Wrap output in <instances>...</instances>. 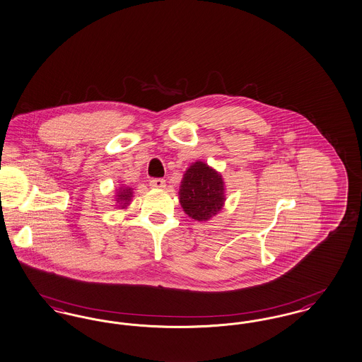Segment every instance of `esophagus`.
<instances>
[{"label": "esophagus", "mask_w": 362, "mask_h": 362, "mask_svg": "<svg viewBox=\"0 0 362 362\" xmlns=\"http://www.w3.org/2000/svg\"><path fill=\"white\" fill-rule=\"evenodd\" d=\"M150 187L153 188H165L166 187V181L163 178H151L150 180Z\"/></svg>", "instance_id": "1"}]
</instances>
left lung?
Segmentation results:
<instances>
[{
    "label": "left lung",
    "instance_id": "1",
    "mask_svg": "<svg viewBox=\"0 0 362 362\" xmlns=\"http://www.w3.org/2000/svg\"><path fill=\"white\" fill-rule=\"evenodd\" d=\"M222 175L203 162H194L184 174L180 203L194 221H209L225 203Z\"/></svg>",
    "mask_w": 362,
    "mask_h": 362
}]
</instances>
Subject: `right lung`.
<instances>
[{
  "label": "right lung",
  "instance_id": "obj_1",
  "mask_svg": "<svg viewBox=\"0 0 362 362\" xmlns=\"http://www.w3.org/2000/svg\"><path fill=\"white\" fill-rule=\"evenodd\" d=\"M117 196H118V197H117V202H121V204H124V206H121V207L124 209L125 204H128V202H129L131 197H132V189H131V188H129V189H121Z\"/></svg>",
  "mask_w": 362,
  "mask_h": 362
}]
</instances>
